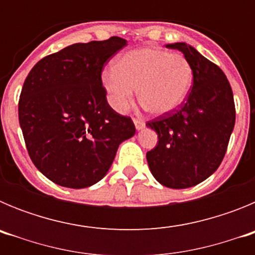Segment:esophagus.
<instances>
[{"mask_svg": "<svg viewBox=\"0 0 255 255\" xmlns=\"http://www.w3.org/2000/svg\"><path fill=\"white\" fill-rule=\"evenodd\" d=\"M134 125L136 130H141L144 128V121L140 119H134Z\"/></svg>", "mask_w": 255, "mask_h": 255, "instance_id": "esophagus-1", "label": "esophagus"}]
</instances>
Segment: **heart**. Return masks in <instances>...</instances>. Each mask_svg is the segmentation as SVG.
<instances>
[{"label": "heart", "instance_id": "b5f03b06", "mask_svg": "<svg viewBox=\"0 0 255 255\" xmlns=\"http://www.w3.org/2000/svg\"><path fill=\"white\" fill-rule=\"evenodd\" d=\"M193 80L194 71L188 58L152 47L126 52L116 66L102 74L108 102L120 114L134 102L136 88L139 101L150 114L175 111L188 98Z\"/></svg>", "mask_w": 255, "mask_h": 255}]
</instances>
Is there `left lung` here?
Segmentation results:
<instances>
[{
    "label": "left lung",
    "mask_w": 255,
    "mask_h": 255,
    "mask_svg": "<svg viewBox=\"0 0 255 255\" xmlns=\"http://www.w3.org/2000/svg\"><path fill=\"white\" fill-rule=\"evenodd\" d=\"M166 47L182 52L193 66L194 80L179 110L147 123L158 135L147 161L159 184L186 189L208 179L224 159L235 126V103L231 85L217 65L184 42Z\"/></svg>",
    "instance_id": "8db88e82"
}]
</instances>
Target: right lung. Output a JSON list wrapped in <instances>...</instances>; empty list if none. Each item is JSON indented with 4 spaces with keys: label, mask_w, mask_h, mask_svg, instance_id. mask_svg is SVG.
I'll return each instance as SVG.
<instances>
[{
    "label": "right lung",
    "mask_w": 255,
    "mask_h": 255,
    "mask_svg": "<svg viewBox=\"0 0 255 255\" xmlns=\"http://www.w3.org/2000/svg\"><path fill=\"white\" fill-rule=\"evenodd\" d=\"M125 46L120 37L71 44L42 58L26 76L20 128L35 167L57 185H94L119 145L135 134L131 119L110 107L101 79L108 58Z\"/></svg>",
    "instance_id": "obj_1"
}]
</instances>
